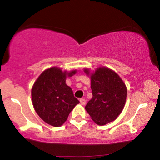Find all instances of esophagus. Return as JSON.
<instances>
[{"mask_svg":"<svg viewBox=\"0 0 160 160\" xmlns=\"http://www.w3.org/2000/svg\"><path fill=\"white\" fill-rule=\"evenodd\" d=\"M79 101H80V103H81V104H82V105H85V103H86L85 99H83V98H81V99L79 100Z\"/></svg>","mask_w":160,"mask_h":160,"instance_id":"obj_1","label":"esophagus"}]
</instances>
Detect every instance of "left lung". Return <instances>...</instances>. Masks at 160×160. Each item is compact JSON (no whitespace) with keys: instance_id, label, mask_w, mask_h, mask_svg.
<instances>
[{"instance_id":"8db88e82","label":"left lung","mask_w":160,"mask_h":160,"mask_svg":"<svg viewBox=\"0 0 160 160\" xmlns=\"http://www.w3.org/2000/svg\"><path fill=\"white\" fill-rule=\"evenodd\" d=\"M84 72L91 78L92 98L85 109L91 119L104 125L116 119L125 107L127 97L125 84L116 72L102 66L92 73L88 69Z\"/></svg>"}]
</instances>
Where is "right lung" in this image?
Listing matches in <instances>:
<instances>
[{"mask_svg":"<svg viewBox=\"0 0 160 160\" xmlns=\"http://www.w3.org/2000/svg\"><path fill=\"white\" fill-rule=\"evenodd\" d=\"M77 70L62 71L53 66L45 69L32 88V100L35 112L46 123L60 127L67 119L69 113L79 101L72 90L66 84L67 77Z\"/></svg>","mask_w":160,"mask_h":160,"instance_id":"right-lung-1","label":"right lung"}]
</instances>
